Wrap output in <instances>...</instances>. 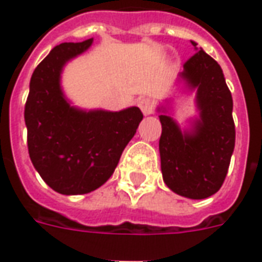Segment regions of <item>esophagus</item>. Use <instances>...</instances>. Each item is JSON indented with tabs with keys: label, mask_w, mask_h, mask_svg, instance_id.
Here are the masks:
<instances>
[{
	"label": "esophagus",
	"mask_w": 262,
	"mask_h": 262,
	"mask_svg": "<svg viewBox=\"0 0 262 262\" xmlns=\"http://www.w3.org/2000/svg\"><path fill=\"white\" fill-rule=\"evenodd\" d=\"M139 106H140L144 115H150L154 112V102L150 98H142L139 101Z\"/></svg>",
	"instance_id": "obj_1"
}]
</instances>
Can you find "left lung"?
I'll return each instance as SVG.
<instances>
[{
  "mask_svg": "<svg viewBox=\"0 0 262 262\" xmlns=\"http://www.w3.org/2000/svg\"><path fill=\"white\" fill-rule=\"evenodd\" d=\"M181 75L191 88H196L201 119L188 135L170 116H160L161 172L171 191L205 199L219 191L230 165L236 142L233 98L220 66L202 49L184 63Z\"/></svg>",
  "mask_w": 262,
  "mask_h": 262,
  "instance_id": "obj_1",
  "label": "left lung"
}]
</instances>
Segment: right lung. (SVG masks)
I'll return each instance as SVG.
<instances>
[{"label": "right lung", "instance_id": "right-lung-1", "mask_svg": "<svg viewBox=\"0 0 262 262\" xmlns=\"http://www.w3.org/2000/svg\"><path fill=\"white\" fill-rule=\"evenodd\" d=\"M91 43L88 39L56 46L33 71L25 103L32 164L63 195L88 193L108 181L143 119L137 106L82 112L67 103L60 90L61 69Z\"/></svg>", "mask_w": 262, "mask_h": 262}]
</instances>
